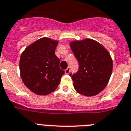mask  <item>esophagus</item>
<instances>
[{
	"instance_id": "esophagus-1",
	"label": "esophagus",
	"mask_w": 131,
	"mask_h": 131,
	"mask_svg": "<svg viewBox=\"0 0 131 131\" xmlns=\"http://www.w3.org/2000/svg\"><path fill=\"white\" fill-rule=\"evenodd\" d=\"M70 70H71V68H70V67H68L66 70H65V72H66V74H69L70 72Z\"/></svg>"
}]
</instances>
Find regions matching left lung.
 <instances>
[{"mask_svg":"<svg viewBox=\"0 0 131 131\" xmlns=\"http://www.w3.org/2000/svg\"><path fill=\"white\" fill-rule=\"evenodd\" d=\"M70 45L79 62L78 72L70 75L75 91L88 97L97 95L107 86L112 73L110 53L92 39L75 40Z\"/></svg>","mask_w":131,"mask_h":131,"instance_id":"8db88e82","label":"left lung"}]
</instances>
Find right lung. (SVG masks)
Wrapping results in <instances>:
<instances>
[{"label": "right lung", "mask_w": 131, "mask_h": 131, "mask_svg": "<svg viewBox=\"0 0 131 131\" xmlns=\"http://www.w3.org/2000/svg\"><path fill=\"white\" fill-rule=\"evenodd\" d=\"M58 41L42 38L24 50L20 59L22 80L31 91L46 95L60 84L64 71L60 68V59L55 54Z\"/></svg>", "instance_id": "right-lung-1"}]
</instances>
